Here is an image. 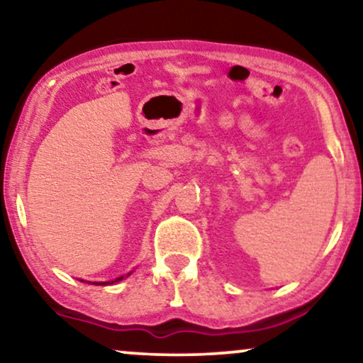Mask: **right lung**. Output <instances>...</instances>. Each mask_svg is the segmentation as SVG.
<instances>
[{"mask_svg": "<svg viewBox=\"0 0 363 363\" xmlns=\"http://www.w3.org/2000/svg\"><path fill=\"white\" fill-rule=\"evenodd\" d=\"M130 274H132V271L128 272L127 276H121V277H117V279H113V281H107V282H91V281H86V282H87V284H92V286H108V284H113V282H118V281H122L123 277H128V276H130ZM81 282H84V281L81 279Z\"/></svg>", "mask_w": 363, "mask_h": 363, "instance_id": "right-lung-1", "label": "right lung"}]
</instances>
